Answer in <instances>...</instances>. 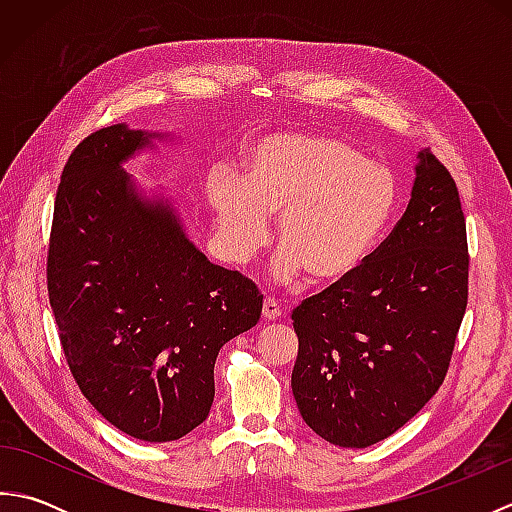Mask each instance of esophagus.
Segmentation results:
<instances>
[{
    "instance_id": "obj_1",
    "label": "esophagus",
    "mask_w": 512,
    "mask_h": 512,
    "mask_svg": "<svg viewBox=\"0 0 512 512\" xmlns=\"http://www.w3.org/2000/svg\"><path fill=\"white\" fill-rule=\"evenodd\" d=\"M262 317L266 321H277L281 317V308L275 299H266L264 301V308H262Z\"/></svg>"
}]
</instances>
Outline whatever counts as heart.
<instances>
[{
	"instance_id": "1",
	"label": "heart",
	"mask_w": 512,
	"mask_h": 512,
	"mask_svg": "<svg viewBox=\"0 0 512 512\" xmlns=\"http://www.w3.org/2000/svg\"><path fill=\"white\" fill-rule=\"evenodd\" d=\"M206 198L228 262H248L270 235L268 215H279L277 277L341 284L380 244L400 187L394 171L343 138L270 134L248 149L244 178L215 169Z\"/></svg>"
}]
</instances>
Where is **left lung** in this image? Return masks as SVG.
Instances as JSON below:
<instances>
[{
    "label": "left lung",
    "mask_w": 512,
    "mask_h": 512,
    "mask_svg": "<svg viewBox=\"0 0 512 512\" xmlns=\"http://www.w3.org/2000/svg\"><path fill=\"white\" fill-rule=\"evenodd\" d=\"M469 299V246L458 187L418 151L405 215L365 266L292 312V394L308 427L336 447L389 438L447 376Z\"/></svg>",
    "instance_id": "left-lung-1"
}]
</instances>
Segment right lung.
<instances>
[{
  "instance_id": "obj_1",
  "label": "right lung",
  "mask_w": 512,
  "mask_h": 512,
  "mask_svg": "<svg viewBox=\"0 0 512 512\" xmlns=\"http://www.w3.org/2000/svg\"><path fill=\"white\" fill-rule=\"evenodd\" d=\"M165 134L99 129L61 173L48 297L83 396L127 436L180 440L209 416L220 347L253 328V281L211 264L165 195L138 191L123 165Z\"/></svg>"
}]
</instances>
